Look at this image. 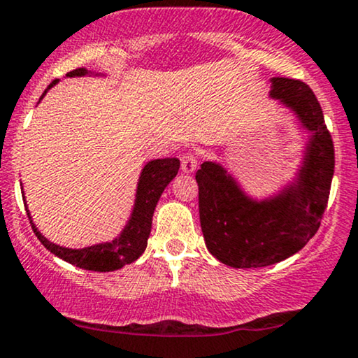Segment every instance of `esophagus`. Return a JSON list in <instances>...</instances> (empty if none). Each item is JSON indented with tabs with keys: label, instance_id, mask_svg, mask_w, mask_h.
<instances>
[{
	"label": "esophagus",
	"instance_id": "1",
	"mask_svg": "<svg viewBox=\"0 0 358 358\" xmlns=\"http://www.w3.org/2000/svg\"><path fill=\"white\" fill-rule=\"evenodd\" d=\"M198 169V158L194 153L187 152L182 155V171L183 173H193Z\"/></svg>",
	"mask_w": 358,
	"mask_h": 358
}]
</instances>
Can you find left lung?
<instances>
[{"mask_svg": "<svg viewBox=\"0 0 358 358\" xmlns=\"http://www.w3.org/2000/svg\"><path fill=\"white\" fill-rule=\"evenodd\" d=\"M269 99L296 119L306 135L291 180L255 196L218 162L196 171L200 223L208 251L236 269L275 264L309 243L327 206L334 176V143L314 92L301 80L271 78Z\"/></svg>", "mask_w": 358, "mask_h": 358, "instance_id": "obj_1", "label": "left lung"}]
</instances>
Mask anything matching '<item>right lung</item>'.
<instances>
[{
  "label": "right lung",
  "mask_w": 358,
  "mask_h": 358,
  "mask_svg": "<svg viewBox=\"0 0 358 358\" xmlns=\"http://www.w3.org/2000/svg\"><path fill=\"white\" fill-rule=\"evenodd\" d=\"M66 78H107V76L80 67V69L67 72ZM57 84L59 79L52 80L43 92L39 102L46 96L48 90H51ZM178 170V158H155V160H148L138 175L132 211H130L129 220H127L122 231L114 239H110V241L96 243L85 248H66L49 241L33 223L28 205H26V198H22V200H24L26 213H28L33 231L48 251H51L54 256L61 257L62 261L69 262V264L78 266V268L97 271V273H108V271L122 269L125 264L137 261L142 256V252L145 251L148 236H150L152 231L153 211H155V206L164 189L169 187V183L175 178ZM21 193L24 194L22 188Z\"/></svg>",
  "instance_id": "add662e5"
}]
</instances>
